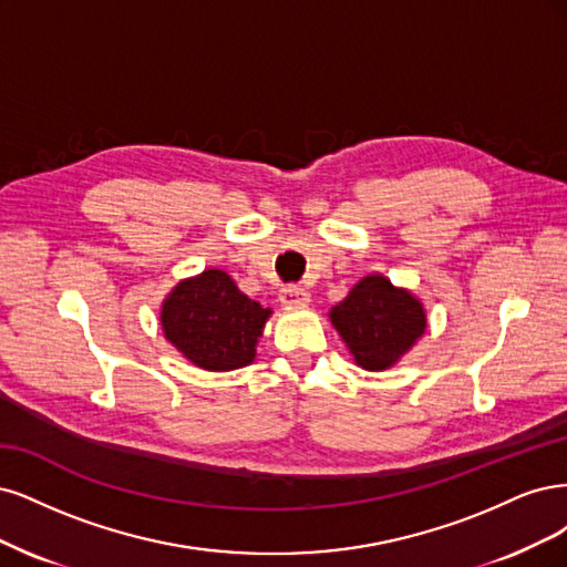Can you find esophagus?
Returning <instances> with one entry per match:
<instances>
[{"mask_svg":"<svg viewBox=\"0 0 567 567\" xmlns=\"http://www.w3.org/2000/svg\"><path fill=\"white\" fill-rule=\"evenodd\" d=\"M280 301L285 303V306H306L308 301H310V295L308 291L301 287V285H285L282 289H280Z\"/></svg>","mask_w":567,"mask_h":567,"instance_id":"34e87169","label":"esophagus"}]
</instances>
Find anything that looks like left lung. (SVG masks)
<instances>
[{
    "mask_svg": "<svg viewBox=\"0 0 567 567\" xmlns=\"http://www.w3.org/2000/svg\"><path fill=\"white\" fill-rule=\"evenodd\" d=\"M330 320L358 368L370 372L393 368L426 330L424 303L383 276L362 278Z\"/></svg>",
    "mask_w": 567,
    "mask_h": 567,
    "instance_id": "1",
    "label": "left lung"
}]
</instances>
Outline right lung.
I'll return each instance as SVG.
<instances>
[{"mask_svg": "<svg viewBox=\"0 0 567 567\" xmlns=\"http://www.w3.org/2000/svg\"><path fill=\"white\" fill-rule=\"evenodd\" d=\"M272 310L237 289L226 270L209 268L181 280L162 303V332L195 368L240 370L257 358V343Z\"/></svg>", "mask_w": 567, "mask_h": 567, "instance_id": "right-lung-1", "label": "right lung"}]
</instances>
